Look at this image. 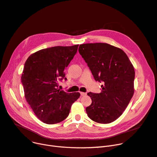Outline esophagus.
<instances>
[{
	"mask_svg": "<svg viewBox=\"0 0 157 157\" xmlns=\"http://www.w3.org/2000/svg\"><path fill=\"white\" fill-rule=\"evenodd\" d=\"M80 94L82 96H84L86 95V93H84V92H80Z\"/></svg>",
	"mask_w": 157,
	"mask_h": 157,
	"instance_id": "esophagus-1",
	"label": "esophagus"
}]
</instances>
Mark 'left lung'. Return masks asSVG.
Segmentation results:
<instances>
[{
	"instance_id": "obj_1",
	"label": "left lung",
	"mask_w": 157,
	"mask_h": 157,
	"mask_svg": "<svg viewBox=\"0 0 157 157\" xmlns=\"http://www.w3.org/2000/svg\"><path fill=\"white\" fill-rule=\"evenodd\" d=\"M78 52L96 81L103 82L100 93H88L92 103L86 107L91 120L102 124L121 116L134 93L135 70L121 48L107 43L80 44Z\"/></svg>"
}]
</instances>
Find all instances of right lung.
<instances>
[{"label":"right lung","instance_id":"obj_1","mask_svg":"<svg viewBox=\"0 0 157 157\" xmlns=\"http://www.w3.org/2000/svg\"><path fill=\"white\" fill-rule=\"evenodd\" d=\"M78 44L40 50L25 63L21 83L27 103L36 117L47 124L60 123L68 116L80 93H68L58 89V82L66 80L65 69L77 52Z\"/></svg>","mask_w":157,"mask_h":157}]
</instances>
